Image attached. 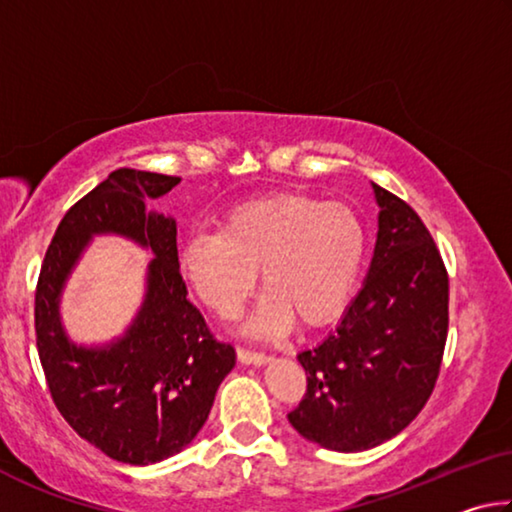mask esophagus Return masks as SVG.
I'll list each match as a JSON object with an SVG mask.
<instances>
[{"instance_id":"34e87169","label":"esophagus","mask_w":512,"mask_h":512,"mask_svg":"<svg viewBox=\"0 0 512 512\" xmlns=\"http://www.w3.org/2000/svg\"><path fill=\"white\" fill-rule=\"evenodd\" d=\"M237 357L241 363H246V366H264V363H268V357L264 352H253L246 348H239Z\"/></svg>"}]
</instances>
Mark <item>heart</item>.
<instances>
[{"instance_id":"1","label":"heart","mask_w":512,"mask_h":512,"mask_svg":"<svg viewBox=\"0 0 512 512\" xmlns=\"http://www.w3.org/2000/svg\"><path fill=\"white\" fill-rule=\"evenodd\" d=\"M366 255V230L345 203L273 194L237 205L219 232H196L180 246V271L214 314H239L255 289L266 291L246 329L266 336L323 325L348 305Z\"/></svg>"}]
</instances>
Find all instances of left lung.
I'll use <instances>...</instances> for the list:
<instances>
[{
	"instance_id": "8db88e82",
	"label": "left lung",
	"mask_w": 512,
	"mask_h": 512,
	"mask_svg": "<svg viewBox=\"0 0 512 512\" xmlns=\"http://www.w3.org/2000/svg\"><path fill=\"white\" fill-rule=\"evenodd\" d=\"M377 241L341 323L298 354L307 393L291 427L332 452H366L409 427L436 386L447 341L449 280L429 230L372 183Z\"/></svg>"
}]
</instances>
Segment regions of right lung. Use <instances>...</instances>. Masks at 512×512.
Returning <instances> with one entry per match:
<instances>
[{
  "label": "right lung",
  "mask_w": 512,
  "mask_h": 512,
  "mask_svg": "<svg viewBox=\"0 0 512 512\" xmlns=\"http://www.w3.org/2000/svg\"><path fill=\"white\" fill-rule=\"evenodd\" d=\"M178 183L162 173L112 171L63 216L36 289L38 354L51 397L69 427L117 463L151 465L183 452L237 359L187 300L176 219L146 205ZM103 234L133 240L154 259L143 305L125 334L83 346L66 334L59 302L91 239Z\"/></svg>",
  "instance_id": "obj_1"
}]
</instances>
